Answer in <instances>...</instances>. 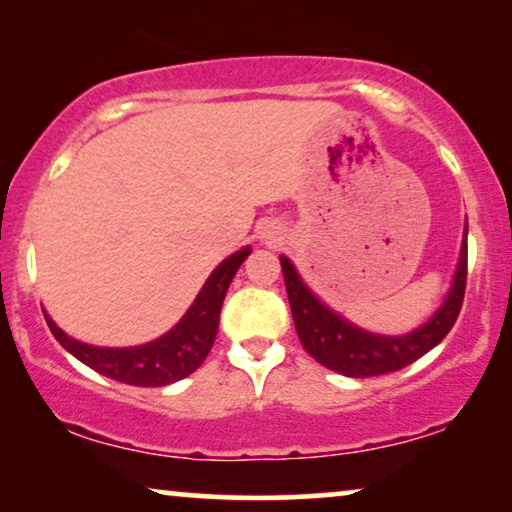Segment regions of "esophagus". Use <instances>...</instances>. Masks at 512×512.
Here are the masks:
<instances>
[{
	"instance_id": "1",
	"label": "esophagus",
	"mask_w": 512,
	"mask_h": 512,
	"mask_svg": "<svg viewBox=\"0 0 512 512\" xmlns=\"http://www.w3.org/2000/svg\"><path fill=\"white\" fill-rule=\"evenodd\" d=\"M281 236H283V231L276 222L267 220V222H262L260 227H257V238H260V241H264V243H278V241H281Z\"/></svg>"
}]
</instances>
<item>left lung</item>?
Masks as SVG:
<instances>
[{
	"mask_svg": "<svg viewBox=\"0 0 512 512\" xmlns=\"http://www.w3.org/2000/svg\"><path fill=\"white\" fill-rule=\"evenodd\" d=\"M466 264H468V220L463 227V241L459 262H456L452 283L445 299L433 316L405 335H381V332L365 330L327 306L304 278L299 276L290 257L281 255V267L288 290L292 320H295L299 342L327 370L344 374V377H377L403 370L414 360L435 349L447 332L452 330L456 316L463 304L466 290Z\"/></svg>",
	"mask_w": 512,
	"mask_h": 512,
	"instance_id": "left-lung-1",
	"label": "left lung"
}]
</instances>
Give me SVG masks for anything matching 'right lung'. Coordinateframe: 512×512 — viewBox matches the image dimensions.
<instances>
[{
  "label": "right lung",
  "mask_w": 512,
  "mask_h": 512,
  "mask_svg": "<svg viewBox=\"0 0 512 512\" xmlns=\"http://www.w3.org/2000/svg\"><path fill=\"white\" fill-rule=\"evenodd\" d=\"M250 252V245H243L241 250L224 257L213 269V274L206 278L185 316L168 332L147 344L93 346L67 335L63 327H58L56 320L44 311L46 323L67 353H72L81 363L109 379L131 386L175 384V381L189 377L213 349L224 295H227L231 278L236 276L238 267Z\"/></svg>",
  "instance_id": "1"
}]
</instances>
